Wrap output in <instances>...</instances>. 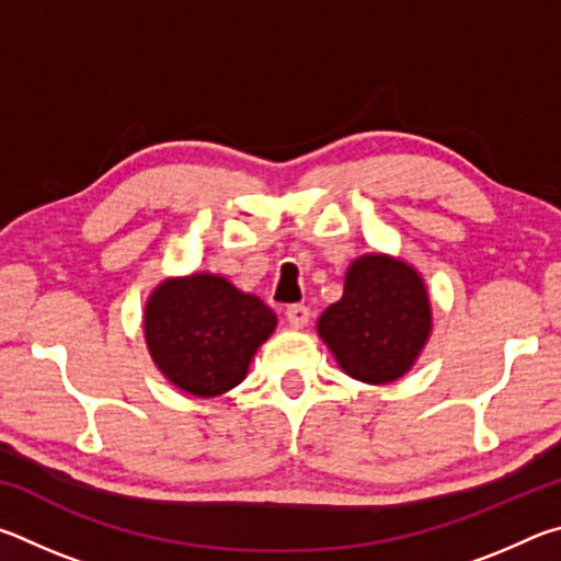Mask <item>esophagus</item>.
Returning a JSON list of instances; mask_svg holds the SVG:
<instances>
[{
  "label": "esophagus",
  "mask_w": 561,
  "mask_h": 561,
  "mask_svg": "<svg viewBox=\"0 0 561 561\" xmlns=\"http://www.w3.org/2000/svg\"><path fill=\"white\" fill-rule=\"evenodd\" d=\"M284 314H287V321H289V327H294V329H304L309 324V317H311V311L304 307V304H291V307H287V311H284Z\"/></svg>",
  "instance_id": "1"
}]
</instances>
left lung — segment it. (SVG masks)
Here are the masks:
<instances>
[{"instance_id": "1", "label": "left lung", "mask_w": 561, "mask_h": 561, "mask_svg": "<svg viewBox=\"0 0 561 561\" xmlns=\"http://www.w3.org/2000/svg\"><path fill=\"white\" fill-rule=\"evenodd\" d=\"M433 331L431 294L413 264L383 252L348 264L344 297L317 321V334L346 376L386 386L403 378Z\"/></svg>"}]
</instances>
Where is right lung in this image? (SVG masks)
I'll return each mask as SVG.
<instances>
[{
    "label": "right lung",
    "instance_id": "1",
    "mask_svg": "<svg viewBox=\"0 0 561 561\" xmlns=\"http://www.w3.org/2000/svg\"><path fill=\"white\" fill-rule=\"evenodd\" d=\"M277 314L257 294L213 272L165 277L144 309L148 354L178 391L217 398L240 386Z\"/></svg>",
    "mask_w": 561,
    "mask_h": 561
}]
</instances>
